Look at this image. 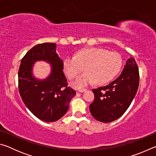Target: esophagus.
Masks as SVG:
<instances>
[{
	"label": "esophagus",
	"mask_w": 156,
	"mask_h": 156,
	"mask_svg": "<svg viewBox=\"0 0 156 156\" xmlns=\"http://www.w3.org/2000/svg\"><path fill=\"white\" fill-rule=\"evenodd\" d=\"M87 90V89H78V91L81 92V93H82V92H84V91H85Z\"/></svg>",
	"instance_id": "1"
}]
</instances>
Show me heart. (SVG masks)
Here are the masks:
<instances>
[{
    "mask_svg": "<svg viewBox=\"0 0 156 156\" xmlns=\"http://www.w3.org/2000/svg\"><path fill=\"white\" fill-rule=\"evenodd\" d=\"M122 66V58L115 51L98 47H89L81 49L75 56L69 55L63 60V68L69 78L79 76L72 85L75 88H83L95 82L98 84H104L112 80Z\"/></svg>",
    "mask_w": 156,
    "mask_h": 156,
    "instance_id": "b5f03b06",
    "label": "heart"
}]
</instances>
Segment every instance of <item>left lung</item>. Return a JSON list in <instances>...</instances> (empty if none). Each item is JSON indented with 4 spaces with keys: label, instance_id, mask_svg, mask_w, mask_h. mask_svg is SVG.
<instances>
[{
    "label": "left lung",
    "instance_id": "left-lung-1",
    "mask_svg": "<svg viewBox=\"0 0 156 156\" xmlns=\"http://www.w3.org/2000/svg\"><path fill=\"white\" fill-rule=\"evenodd\" d=\"M139 70L133 58H129L122 72L108 85L92 89L94 100L89 105L91 115L102 122L119 118L130 106L139 86Z\"/></svg>",
    "mask_w": 156,
    "mask_h": 156
}]
</instances>
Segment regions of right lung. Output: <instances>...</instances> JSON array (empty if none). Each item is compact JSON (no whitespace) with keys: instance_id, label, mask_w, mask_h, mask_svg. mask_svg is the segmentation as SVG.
<instances>
[{"instance_id":"right-lung-1","label":"right lung","mask_w":156,"mask_h":156,"mask_svg":"<svg viewBox=\"0 0 156 156\" xmlns=\"http://www.w3.org/2000/svg\"><path fill=\"white\" fill-rule=\"evenodd\" d=\"M56 44H38L27 52L21 60L18 70V89L25 106L33 114L44 122H55L69 109L76 91L68 87L63 73V62L56 51ZM44 60L52 65L48 78L40 81L32 74L34 62Z\"/></svg>"}]
</instances>
